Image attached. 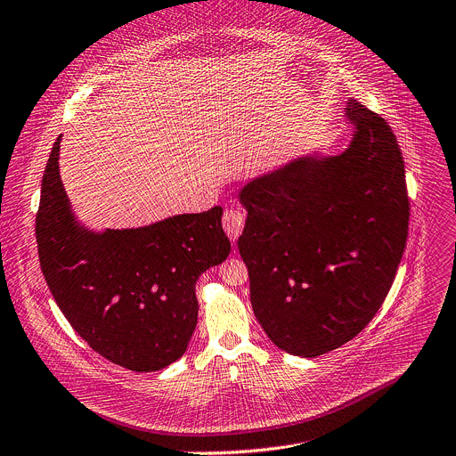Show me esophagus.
Returning <instances> with one entry per match:
<instances>
[{
  "label": "esophagus",
  "instance_id": "1",
  "mask_svg": "<svg viewBox=\"0 0 456 456\" xmlns=\"http://www.w3.org/2000/svg\"><path fill=\"white\" fill-rule=\"evenodd\" d=\"M243 225H245V215L240 207H231V209L224 213V229L232 241L238 240V236L243 231Z\"/></svg>",
  "mask_w": 456,
  "mask_h": 456
}]
</instances>
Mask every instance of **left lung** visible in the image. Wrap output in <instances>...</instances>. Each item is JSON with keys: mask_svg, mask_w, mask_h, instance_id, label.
<instances>
[{"mask_svg": "<svg viewBox=\"0 0 456 456\" xmlns=\"http://www.w3.org/2000/svg\"><path fill=\"white\" fill-rule=\"evenodd\" d=\"M349 147L313 152L245 183L238 238L253 311L285 353L314 358L353 340L377 314L402 260L409 200L387 121L356 100Z\"/></svg>", "mask_w": 456, "mask_h": 456, "instance_id": "left-lung-1", "label": "left lung"}]
</instances>
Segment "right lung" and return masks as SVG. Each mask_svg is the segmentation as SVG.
<instances>
[{"label":"right lung","instance_id":"obj_1","mask_svg":"<svg viewBox=\"0 0 456 456\" xmlns=\"http://www.w3.org/2000/svg\"><path fill=\"white\" fill-rule=\"evenodd\" d=\"M60 142L36 215L39 265L51 293L76 333L103 358L136 372L167 367L196 329L200 274L231 253L224 209L91 231L76 220L63 189Z\"/></svg>","mask_w":456,"mask_h":456}]
</instances>
